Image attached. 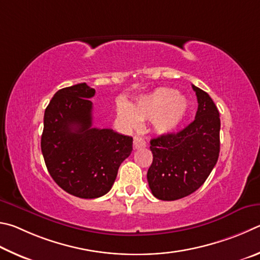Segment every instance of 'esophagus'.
Masks as SVG:
<instances>
[{"label":"esophagus","instance_id":"obj_1","mask_svg":"<svg viewBox=\"0 0 260 260\" xmlns=\"http://www.w3.org/2000/svg\"><path fill=\"white\" fill-rule=\"evenodd\" d=\"M134 146L136 149L144 148V147H146V142H145V139L142 137H135L134 138Z\"/></svg>","mask_w":260,"mask_h":260}]
</instances>
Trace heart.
Segmentation results:
<instances>
[{"label": "heart", "mask_w": 260, "mask_h": 260, "mask_svg": "<svg viewBox=\"0 0 260 260\" xmlns=\"http://www.w3.org/2000/svg\"><path fill=\"white\" fill-rule=\"evenodd\" d=\"M188 112V100L174 89L156 88L145 93L127 106L118 104L117 118L127 127H136L138 121H153L154 129L170 135L179 129Z\"/></svg>", "instance_id": "1"}]
</instances>
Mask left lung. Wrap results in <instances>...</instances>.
I'll return each instance as SVG.
<instances>
[{
    "label": "left lung",
    "mask_w": 260,
    "mask_h": 260,
    "mask_svg": "<svg viewBox=\"0 0 260 260\" xmlns=\"http://www.w3.org/2000/svg\"><path fill=\"white\" fill-rule=\"evenodd\" d=\"M192 88L199 104L195 120L179 133L151 140L153 162L147 180L152 194L163 201L183 199L199 189L219 156V112L206 91Z\"/></svg>",
    "instance_id": "left-lung-1"
}]
</instances>
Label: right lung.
Listing matches in <instances>:
<instances>
[{"label":"right lung","mask_w":260,"mask_h":260,"mask_svg":"<svg viewBox=\"0 0 260 260\" xmlns=\"http://www.w3.org/2000/svg\"><path fill=\"white\" fill-rule=\"evenodd\" d=\"M95 90L86 83L58 90L44 112L41 149L52 179L81 199L109 192L121 163L133 152V137L92 127Z\"/></svg>","instance_id":"obj_1"}]
</instances>
